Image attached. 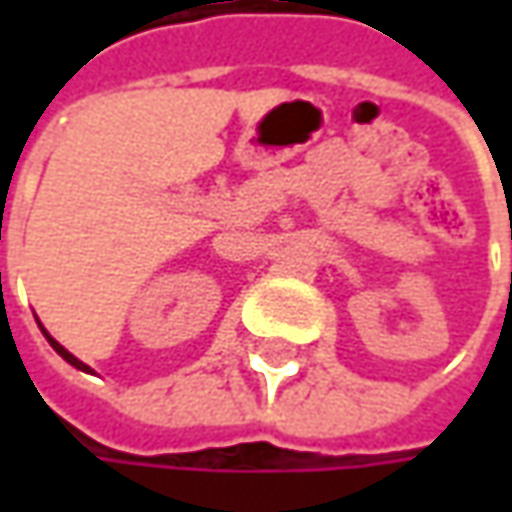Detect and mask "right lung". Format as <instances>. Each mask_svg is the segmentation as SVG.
<instances>
[{"label": "right lung", "instance_id": "add662e5", "mask_svg": "<svg viewBox=\"0 0 512 512\" xmlns=\"http://www.w3.org/2000/svg\"><path fill=\"white\" fill-rule=\"evenodd\" d=\"M45 336H48V333H45ZM48 342L53 344V350H56V353H59V356H62V359H65V362H70V364H73V367H79V370H90L88 364H85V362H79V359H76V356H70L68 350H65V347H62V344H59V342H53V339H50V336H48Z\"/></svg>", "mask_w": 512, "mask_h": 512}]
</instances>
